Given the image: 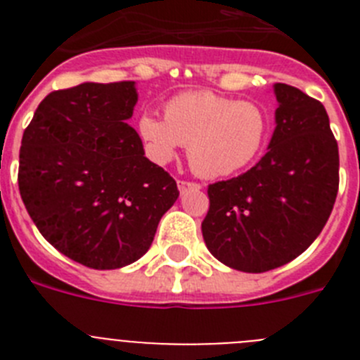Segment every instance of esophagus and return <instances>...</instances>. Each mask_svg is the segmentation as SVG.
<instances>
[{
  "label": "esophagus",
  "mask_w": 360,
  "mask_h": 360,
  "mask_svg": "<svg viewBox=\"0 0 360 360\" xmlns=\"http://www.w3.org/2000/svg\"><path fill=\"white\" fill-rule=\"evenodd\" d=\"M200 184H195V182H186V180H178V189H180V193L182 195H186L187 191L191 189H200Z\"/></svg>",
  "instance_id": "34e87169"
}]
</instances>
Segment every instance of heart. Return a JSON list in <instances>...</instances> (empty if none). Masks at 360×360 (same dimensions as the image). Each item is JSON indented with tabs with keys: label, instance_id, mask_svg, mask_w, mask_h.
Instances as JSON below:
<instances>
[{
	"label": "heart",
	"instance_id": "1",
	"mask_svg": "<svg viewBox=\"0 0 360 360\" xmlns=\"http://www.w3.org/2000/svg\"><path fill=\"white\" fill-rule=\"evenodd\" d=\"M269 111L211 91L176 95L165 104L164 119L144 113L139 135L149 157L167 164L180 146L196 174L225 178L243 171L265 149L270 135Z\"/></svg>",
	"mask_w": 360,
	"mask_h": 360
}]
</instances>
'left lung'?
I'll use <instances>...</instances> for the list:
<instances>
[{
	"mask_svg": "<svg viewBox=\"0 0 360 360\" xmlns=\"http://www.w3.org/2000/svg\"><path fill=\"white\" fill-rule=\"evenodd\" d=\"M274 95L269 151L247 173L209 186L202 224L209 252L250 274L303 254L328 221L339 189V149L323 104L283 82Z\"/></svg>",
	"mask_w": 360,
	"mask_h": 360,
	"instance_id": "obj_1",
	"label": "left lung"
}]
</instances>
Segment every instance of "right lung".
<instances>
[{"instance_id":"1","label":"right lung","mask_w":360,"mask_h":360,"mask_svg":"<svg viewBox=\"0 0 360 360\" xmlns=\"http://www.w3.org/2000/svg\"><path fill=\"white\" fill-rule=\"evenodd\" d=\"M135 81L82 82L37 106L19 151V193L43 238L73 262L122 269L151 247L176 182L128 124Z\"/></svg>"}]
</instances>
